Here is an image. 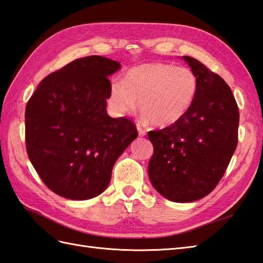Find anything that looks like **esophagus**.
<instances>
[{"label":"esophagus","instance_id":"1","mask_svg":"<svg viewBox=\"0 0 263 263\" xmlns=\"http://www.w3.org/2000/svg\"><path fill=\"white\" fill-rule=\"evenodd\" d=\"M137 130H138V135H139V137H144V136H146V131H144L143 128H142L140 125H138V126H137Z\"/></svg>","mask_w":263,"mask_h":263}]
</instances>
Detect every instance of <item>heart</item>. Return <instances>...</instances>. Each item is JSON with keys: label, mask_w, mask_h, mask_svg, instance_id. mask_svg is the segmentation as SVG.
I'll return each instance as SVG.
<instances>
[{"label": "heart", "mask_w": 263, "mask_h": 263, "mask_svg": "<svg viewBox=\"0 0 263 263\" xmlns=\"http://www.w3.org/2000/svg\"><path fill=\"white\" fill-rule=\"evenodd\" d=\"M199 89L198 77L184 66L153 62L128 70L122 82L110 86L108 105L117 116L137 107L143 117L159 127L180 121L193 105Z\"/></svg>", "instance_id": "1"}]
</instances>
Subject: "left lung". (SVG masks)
<instances>
[{
  "mask_svg": "<svg viewBox=\"0 0 263 263\" xmlns=\"http://www.w3.org/2000/svg\"><path fill=\"white\" fill-rule=\"evenodd\" d=\"M199 89L182 119L148 133L154 155L148 165L156 191L174 202L204 198L221 180L237 146L239 113L230 86L198 60L183 57Z\"/></svg>",
  "mask_w": 263,
  "mask_h": 263,
  "instance_id": "obj_1",
  "label": "left lung"
}]
</instances>
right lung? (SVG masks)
<instances>
[{"label":"right lung","instance_id":"right-lung-1","mask_svg":"<svg viewBox=\"0 0 263 263\" xmlns=\"http://www.w3.org/2000/svg\"><path fill=\"white\" fill-rule=\"evenodd\" d=\"M121 64L92 55L72 61L39 83L26 107L27 154L46 186L88 200L108 186L117 158L138 137L126 117L111 119L108 77Z\"/></svg>","mask_w":263,"mask_h":263}]
</instances>
